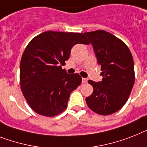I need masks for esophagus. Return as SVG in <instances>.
I'll return each instance as SVG.
<instances>
[{
    "mask_svg": "<svg viewBox=\"0 0 147 147\" xmlns=\"http://www.w3.org/2000/svg\"><path fill=\"white\" fill-rule=\"evenodd\" d=\"M87 82H88V79H87V78H82V83H83V84H86Z\"/></svg>",
    "mask_w": 147,
    "mask_h": 147,
    "instance_id": "1",
    "label": "esophagus"
}]
</instances>
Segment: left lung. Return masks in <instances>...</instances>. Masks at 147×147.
<instances>
[{
  "mask_svg": "<svg viewBox=\"0 0 147 147\" xmlns=\"http://www.w3.org/2000/svg\"><path fill=\"white\" fill-rule=\"evenodd\" d=\"M84 34L94 47L102 76L101 82L88 81L94 91L86 97V102L99 115H111L123 107L131 92L135 79L133 57L127 45L109 32Z\"/></svg>",
  "mask_w": 147,
  "mask_h": 147,
  "instance_id": "1",
  "label": "left lung"
}]
</instances>
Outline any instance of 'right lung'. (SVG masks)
Listing matches in <instances>:
<instances>
[{
  "mask_svg": "<svg viewBox=\"0 0 147 147\" xmlns=\"http://www.w3.org/2000/svg\"><path fill=\"white\" fill-rule=\"evenodd\" d=\"M77 44L89 45L82 33L43 32L28 43L20 63V88L29 107L44 116L59 115L70 94L82 83L79 74H67L61 65Z\"/></svg>",
  "mask_w": 147,
  "mask_h": 147,
  "instance_id": "obj_1",
  "label": "right lung"
}]
</instances>
